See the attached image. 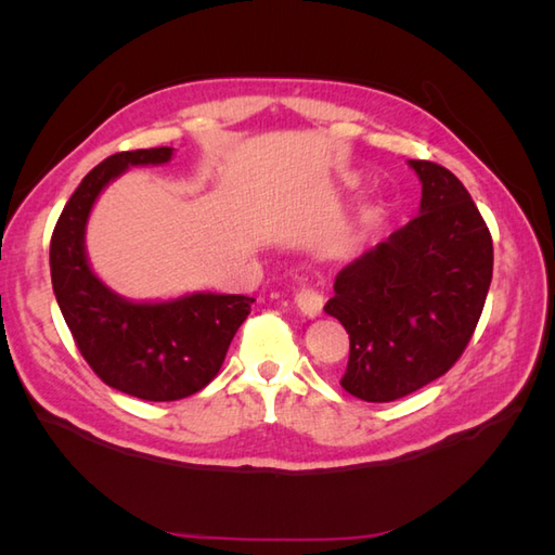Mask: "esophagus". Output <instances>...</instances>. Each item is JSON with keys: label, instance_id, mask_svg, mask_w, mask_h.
Here are the masks:
<instances>
[{"label": "esophagus", "instance_id": "34e87169", "mask_svg": "<svg viewBox=\"0 0 555 555\" xmlns=\"http://www.w3.org/2000/svg\"><path fill=\"white\" fill-rule=\"evenodd\" d=\"M296 302H298V310L310 317V320H314V317H320L322 310H324V296L320 291L314 288H300L296 293Z\"/></svg>", "mask_w": 555, "mask_h": 555}]
</instances>
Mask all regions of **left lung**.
I'll return each mask as SVG.
<instances>
[{"mask_svg":"<svg viewBox=\"0 0 555 555\" xmlns=\"http://www.w3.org/2000/svg\"><path fill=\"white\" fill-rule=\"evenodd\" d=\"M420 211L336 274L324 312L350 336L340 386L367 403L403 398L453 367L485 310L493 243L473 197L434 162L410 159Z\"/></svg>","mask_w":555,"mask_h":555,"instance_id":"left-lung-1","label":"left lung"}]
</instances>
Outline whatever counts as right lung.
Wrapping results in <instances>:
<instances>
[{
  "label": "right lung",
  "instance_id": "add662e5",
  "mask_svg": "<svg viewBox=\"0 0 555 555\" xmlns=\"http://www.w3.org/2000/svg\"><path fill=\"white\" fill-rule=\"evenodd\" d=\"M171 157L173 147H152L98 164L70 195L50 243L52 288L80 356L107 386L155 403L188 398L215 379L255 302L207 291L128 300L92 271L86 229L104 188L131 167H159Z\"/></svg>",
  "mask_w": 555,
  "mask_h": 555
}]
</instances>
